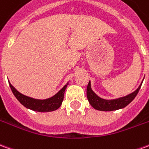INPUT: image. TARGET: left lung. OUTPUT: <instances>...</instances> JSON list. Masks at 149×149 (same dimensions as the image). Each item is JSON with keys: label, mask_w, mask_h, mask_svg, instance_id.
Returning a JSON list of instances; mask_svg holds the SVG:
<instances>
[{"label": "left lung", "mask_w": 149, "mask_h": 149, "mask_svg": "<svg viewBox=\"0 0 149 149\" xmlns=\"http://www.w3.org/2000/svg\"><path fill=\"white\" fill-rule=\"evenodd\" d=\"M142 85V82L138 87V89L136 91H134L132 93L125 97H122L116 99L107 100L103 99L97 95L95 93L93 92L91 89V84L90 81H89V84L87 85V90H86V94H87V98L88 101L94 109L97 111H116L118 109H122L127 107L129 103H131L133 101V99L136 97L137 93L140 90V87Z\"/></svg>", "instance_id": "8db88e82"}]
</instances>
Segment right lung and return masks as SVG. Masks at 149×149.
<instances>
[{"instance_id": "1", "label": "right lung", "mask_w": 149, "mask_h": 149, "mask_svg": "<svg viewBox=\"0 0 149 149\" xmlns=\"http://www.w3.org/2000/svg\"><path fill=\"white\" fill-rule=\"evenodd\" d=\"M10 89L13 92V95L16 97V98L22 105L27 109H31L32 111H38V112H49V111H53L57 110L58 108L62 104V102L64 100V94L65 92V89L67 88V85H68V82L67 85H65L60 89L56 94L54 96L47 99H35L31 97L26 96L20 92H18L11 83L9 82Z\"/></svg>"}]
</instances>
